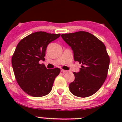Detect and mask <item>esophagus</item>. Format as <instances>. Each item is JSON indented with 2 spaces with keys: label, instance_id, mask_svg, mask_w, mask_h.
<instances>
[{
  "label": "esophagus",
  "instance_id": "1",
  "mask_svg": "<svg viewBox=\"0 0 122 122\" xmlns=\"http://www.w3.org/2000/svg\"><path fill=\"white\" fill-rule=\"evenodd\" d=\"M61 72H62L63 73H67V72H68L67 71H66V70H63V69L61 70Z\"/></svg>",
  "mask_w": 122,
  "mask_h": 122
}]
</instances>
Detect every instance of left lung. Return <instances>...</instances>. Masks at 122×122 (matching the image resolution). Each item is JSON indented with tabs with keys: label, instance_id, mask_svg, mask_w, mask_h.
Segmentation results:
<instances>
[{
	"label": "left lung",
	"instance_id": "left-lung-1",
	"mask_svg": "<svg viewBox=\"0 0 122 122\" xmlns=\"http://www.w3.org/2000/svg\"><path fill=\"white\" fill-rule=\"evenodd\" d=\"M71 48L74 59L81 64L80 71L74 72V81L69 90L78 97H88L99 90L106 81L110 59L105 45L91 33L79 31L61 35Z\"/></svg>",
	"mask_w": 122,
	"mask_h": 122
}]
</instances>
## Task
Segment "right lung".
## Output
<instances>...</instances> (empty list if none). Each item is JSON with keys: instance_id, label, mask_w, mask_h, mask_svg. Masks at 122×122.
<instances>
[{"instance_id": "1", "label": "right lung", "mask_w": 122, "mask_h": 122, "mask_svg": "<svg viewBox=\"0 0 122 122\" xmlns=\"http://www.w3.org/2000/svg\"><path fill=\"white\" fill-rule=\"evenodd\" d=\"M61 36L37 31L21 40L12 56L11 64L15 77L23 91L29 96L41 97L49 94L52 89L59 68L48 69L40 61H44L47 46Z\"/></svg>"}]
</instances>
